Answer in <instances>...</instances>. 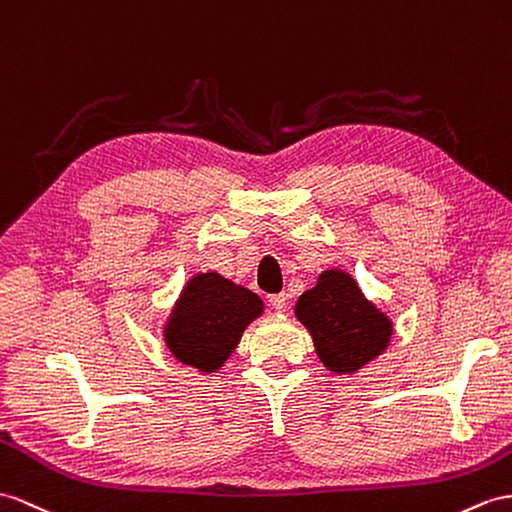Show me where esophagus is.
I'll use <instances>...</instances> for the list:
<instances>
[{
	"instance_id": "1",
	"label": "esophagus",
	"mask_w": 512,
	"mask_h": 512,
	"mask_svg": "<svg viewBox=\"0 0 512 512\" xmlns=\"http://www.w3.org/2000/svg\"><path fill=\"white\" fill-rule=\"evenodd\" d=\"M269 306H271L273 310H278V313H284V308H286V295H284V293L271 295V297H269Z\"/></svg>"
}]
</instances>
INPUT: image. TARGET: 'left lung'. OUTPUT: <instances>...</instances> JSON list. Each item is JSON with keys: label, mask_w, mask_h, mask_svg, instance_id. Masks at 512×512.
I'll use <instances>...</instances> for the list:
<instances>
[{"label": "left lung", "mask_w": 512, "mask_h": 512, "mask_svg": "<svg viewBox=\"0 0 512 512\" xmlns=\"http://www.w3.org/2000/svg\"><path fill=\"white\" fill-rule=\"evenodd\" d=\"M295 317L313 336L323 367L339 376L367 367L393 336L391 317L343 269L321 271L313 289L299 295Z\"/></svg>", "instance_id": "1"}]
</instances>
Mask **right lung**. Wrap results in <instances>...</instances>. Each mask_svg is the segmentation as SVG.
Here are the masks:
<instances>
[{
    "label": "right lung",
    "mask_w": 512,
    "mask_h": 512,
    "mask_svg": "<svg viewBox=\"0 0 512 512\" xmlns=\"http://www.w3.org/2000/svg\"><path fill=\"white\" fill-rule=\"evenodd\" d=\"M263 310V299L245 286L217 271L195 273L173 304L162 339L178 363L199 373H215L226 365L245 328Z\"/></svg>",
    "instance_id": "add662e5"
}]
</instances>
